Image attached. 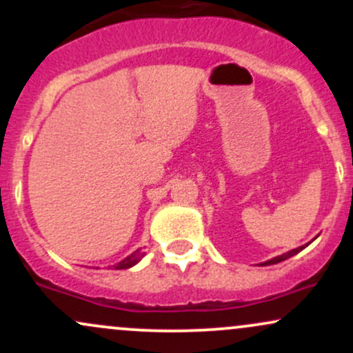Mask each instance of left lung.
I'll list each match as a JSON object with an SVG mask.
<instances>
[{
    "label": "left lung",
    "instance_id": "1",
    "mask_svg": "<svg viewBox=\"0 0 353 353\" xmlns=\"http://www.w3.org/2000/svg\"><path fill=\"white\" fill-rule=\"evenodd\" d=\"M307 245H309V244H305V245H302V247H297V249L289 250V252H285V254H282V255H277V257L270 259V261H267V262H264V264H261V265H272V264H279V262L285 261V259H289V257H292V255L299 254V252H301L302 249H305Z\"/></svg>",
    "mask_w": 353,
    "mask_h": 353
}]
</instances>
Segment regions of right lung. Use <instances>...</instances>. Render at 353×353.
<instances>
[{
	"mask_svg": "<svg viewBox=\"0 0 353 353\" xmlns=\"http://www.w3.org/2000/svg\"><path fill=\"white\" fill-rule=\"evenodd\" d=\"M143 252H141V250H136V252H132L131 255H129V257H125L124 261H121L119 264H116V265H112L114 267L116 270H121V269H129V267H132V265H136L137 262L141 261V257H143Z\"/></svg>",
	"mask_w": 353,
	"mask_h": 353,
	"instance_id": "1",
	"label": "right lung"
}]
</instances>
